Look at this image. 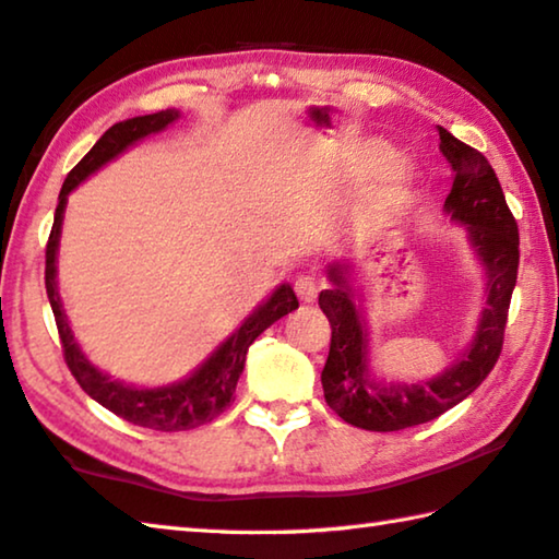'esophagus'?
Returning a JSON list of instances; mask_svg holds the SVG:
<instances>
[{"label":"esophagus","mask_w":559,"mask_h":559,"mask_svg":"<svg viewBox=\"0 0 559 559\" xmlns=\"http://www.w3.org/2000/svg\"><path fill=\"white\" fill-rule=\"evenodd\" d=\"M293 290H296V296L302 302H314V298H318V281L310 276H300L293 283Z\"/></svg>","instance_id":"34e87169"}]
</instances>
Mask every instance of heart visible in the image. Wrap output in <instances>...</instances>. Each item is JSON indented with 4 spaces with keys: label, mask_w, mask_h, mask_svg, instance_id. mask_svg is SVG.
Masks as SVG:
<instances>
[{
    "label": "heart",
    "mask_w": 559,
    "mask_h": 559,
    "mask_svg": "<svg viewBox=\"0 0 559 559\" xmlns=\"http://www.w3.org/2000/svg\"><path fill=\"white\" fill-rule=\"evenodd\" d=\"M367 156L371 160H389L391 158V151L385 148V146H381V144H373V146L367 148Z\"/></svg>",
    "instance_id": "obj_1"
}]
</instances>
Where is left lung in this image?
I'll return each instance as SVG.
<instances>
[{
	"label": "left lung",
	"mask_w": 559,
	"mask_h": 559,
	"mask_svg": "<svg viewBox=\"0 0 559 559\" xmlns=\"http://www.w3.org/2000/svg\"><path fill=\"white\" fill-rule=\"evenodd\" d=\"M440 151L450 160L454 182L444 212L462 222L486 269V308L472 347L464 357L423 383H381L369 371L367 322L354 306L347 286V266L332 263V288L320 293V308L328 314L332 337L322 369V391L330 408L344 423L361 430L393 432L440 418L466 395L479 389L501 357L506 320L519 278V225L506 205L501 182L479 151L454 139L440 127Z\"/></svg>",
	"instance_id": "obj_1"
}]
</instances>
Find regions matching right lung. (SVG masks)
Wrapping results in <instances>:
<instances>
[{"label": "right lung", "instance_id": "add662e5", "mask_svg": "<svg viewBox=\"0 0 559 559\" xmlns=\"http://www.w3.org/2000/svg\"><path fill=\"white\" fill-rule=\"evenodd\" d=\"M180 115L176 109H164L156 115L134 117L119 124L109 127L97 144L87 151L85 158L70 170L63 188L58 195V207L53 215V227H50V237L46 245V293L53 308L56 328L60 334V344H63V357L70 373L80 383L90 399H95L99 405H105L119 418H124L131 425L160 432H180L200 428L210 420H215L219 413H225L231 403V395L237 391V381L245 371L247 352L251 342L259 334L271 328L273 322L281 320L298 308V298L288 283H283L273 296L253 310V314L241 322V328L231 334V337L222 344V347L212 354V357L202 364V367L188 377L186 381H178L174 385H160V389H134L121 381L109 379L107 373L97 371L87 357L80 352L78 342L70 332V324L66 318L63 302H60V293L56 286V253H58V239H60V225H63V212L68 202V192L75 190L87 176H93L97 168H103L107 160L119 156L121 151L136 144L139 139L156 131L166 129L170 121H176Z\"/></svg>", "mask_w": 559, "mask_h": 559}]
</instances>
